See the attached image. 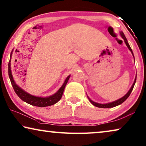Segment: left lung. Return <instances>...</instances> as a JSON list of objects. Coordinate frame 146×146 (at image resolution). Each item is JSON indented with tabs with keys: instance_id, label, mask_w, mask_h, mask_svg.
I'll use <instances>...</instances> for the list:
<instances>
[{
	"instance_id": "obj_1",
	"label": "left lung",
	"mask_w": 146,
	"mask_h": 146,
	"mask_svg": "<svg viewBox=\"0 0 146 146\" xmlns=\"http://www.w3.org/2000/svg\"><path fill=\"white\" fill-rule=\"evenodd\" d=\"M120 34H121L122 38H123V40H124L125 43L126 45L127 46V47L129 48V49L131 50L132 54L133 55V50H132L131 48V47H130V45H129L128 42H127V39H126V38H125V35H124L123 32H120ZM133 56H134V55H133ZM136 80V78H135V82H134L133 86H132L131 88V89L129 90V91L128 92H127V94L125 95V96L123 97V98H121V99H118V100H117V101H114V102H112V103H106V104H99V103H98L94 102V101H92L91 99H90V98H88L89 100H90V102H91V103L92 104V105H94V106H97V107H99V108H112V107H114V106H117V105H120V104H121L122 103H123L124 101H125L126 99L129 98V96H130L131 92L133 91V88H134V86H135V84Z\"/></svg>"
}]
</instances>
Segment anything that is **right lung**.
I'll return each mask as SVG.
<instances>
[{
    "label": "right lung",
    "mask_w": 146,
    "mask_h": 146,
    "mask_svg": "<svg viewBox=\"0 0 146 146\" xmlns=\"http://www.w3.org/2000/svg\"><path fill=\"white\" fill-rule=\"evenodd\" d=\"M11 54H12V51L11 52L10 60L8 63V75L9 77H10L11 85H12L15 94L17 95L18 97H19L21 99H22V100L23 101H25V102L30 104V105L36 106H39V107H44V106L52 105H54V104L56 103L58 101L60 100L62 95H63L64 88L65 87H66L67 83H68L69 78L70 77V75H69L68 77L66 78V79L65 80L63 85H62V86L59 89L58 91L56 94L52 95V96L48 97V98H41V97H36L32 96V95L27 93L26 92L24 91V90H22L20 87L18 86L15 84L14 80H13V76L11 75L10 68Z\"/></svg>",
    "instance_id": "right-lung-1"
}]
</instances>
